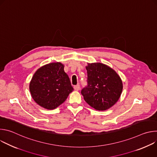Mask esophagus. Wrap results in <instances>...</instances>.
I'll return each instance as SVG.
<instances>
[{"mask_svg":"<svg viewBox=\"0 0 157 157\" xmlns=\"http://www.w3.org/2000/svg\"><path fill=\"white\" fill-rule=\"evenodd\" d=\"M74 89H75V90H76V91H79V89H80V86H79V84H77V85L75 86H74Z\"/></svg>","mask_w":157,"mask_h":157,"instance_id":"1","label":"esophagus"}]
</instances>
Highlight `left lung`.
I'll return each instance as SVG.
<instances>
[{
	"label": "left lung",
	"instance_id": "obj_1",
	"mask_svg": "<svg viewBox=\"0 0 157 157\" xmlns=\"http://www.w3.org/2000/svg\"><path fill=\"white\" fill-rule=\"evenodd\" d=\"M87 86L82 89L84 101L98 110H105L119 99L123 89L118 74L101 63H87Z\"/></svg>",
	"mask_w": 157,
	"mask_h": 157
}]
</instances>
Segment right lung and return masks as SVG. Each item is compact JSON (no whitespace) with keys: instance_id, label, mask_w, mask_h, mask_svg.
<instances>
[{"instance_id":"right-lung-1","label":"right lung","mask_w":157,"mask_h":157,"mask_svg":"<svg viewBox=\"0 0 157 157\" xmlns=\"http://www.w3.org/2000/svg\"><path fill=\"white\" fill-rule=\"evenodd\" d=\"M31 96L41 107L53 110L63 104L74 90L59 62L44 65L33 75L29 85Z\"/></svg>"}]
</instances>
